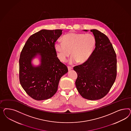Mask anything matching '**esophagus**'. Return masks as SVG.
Wrapping results in <instances>:
<instances>
[{"label": "esophagus", "instance_id": "obj_1", "mask_svg": "<svg viewBox=\"0 0 131 131\" xmlns=\"http://www.w3.org/2000/svg\"><path fill=\"white\" fill-rule=\"evenodd\" d=\"M68 69L69 71H70V70H71L73 69V68L70 67V66H68Z\"/></svg>", "mask_w": 131, "mask_h": 131}]
</instances>
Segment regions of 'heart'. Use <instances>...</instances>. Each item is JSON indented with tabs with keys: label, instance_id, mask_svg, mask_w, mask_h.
<instances>
[{
	"label": "heart",
	"instance_id": "b5f03b06",
	"mask_svg": "<svg viewBox=\"0 0 131 131\" xmlns=\"http://www.w3.org/2000/svg\"><path fill=\"white\" fill-rule=\"evenodd\" d=\"M62 42L57 41L54 48L61 61L64 62L68 57L72 56L69 60L70 64L83 63L91 56L95 46V39L91 34L74 32L64 36Z\"/></svg>",
	"mask_w": 131,
	"mask_h": 131
}]
</instances>
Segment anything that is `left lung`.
<instances>
[{
	"label": "left lung",
	"instance_id": "left-lung-1",
	"mask_svg": "<svg viewBox=\"0 0 131 131\" xmlns=\"http://www.w3.org/2000/svg\"><path fill=\"white\" fill-rule=\"evenodd\" d=\"M90 31L95 38V48L87 61L73 70L77 73L75 85L80 94L85 99L95 100L106 95L114 83L117 59L107 36L96 29Z\"/></svg>",
	"mask_w": 131,
	"mask_h": 131
}]
</instances>
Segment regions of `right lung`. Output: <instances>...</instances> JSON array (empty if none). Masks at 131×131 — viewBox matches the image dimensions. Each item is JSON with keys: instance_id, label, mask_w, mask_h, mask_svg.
<instances>
[{"instance_id": "1", "label": "right lung", "mask_w": 131, "mask_h": 131, "mask_svg": "<svg viewBox=\"0 0 131 131\" xmlns=\"http://www.w3.org/2000/svg\"><path fill=\"white\" fill-rule=\"evenodd\" d=\"M62 30L43 29L31 36L21 52L19 60L20 83L33 99H49L57 91L61 77L68 71L67 66L57 57L56 41ZM36 58L40 63L35 66Z\"/></svg>"}]
</instances>
